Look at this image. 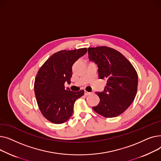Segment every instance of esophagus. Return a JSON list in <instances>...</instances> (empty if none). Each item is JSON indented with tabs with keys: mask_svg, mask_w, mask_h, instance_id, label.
Returning a JSON list of instances; mask_svg holds the SVG:
<instances>
[{
	"mask_svg": "<svg viewBox=\"0 0 161 161\" xmlns=\"http://www.w3.org/2000/svg\"><path fill=\"white\" fill-rule=\"evenodd\" d=\"M84 92H85V95H89L90 94H91V92H87V91H86V90H85V91H84Z\"/></svg>",
	"mask_w": 161,
	"mask_h": 161,
	"instance_id": "obj_1",
	"label": "esophagus"
}]
</instances>
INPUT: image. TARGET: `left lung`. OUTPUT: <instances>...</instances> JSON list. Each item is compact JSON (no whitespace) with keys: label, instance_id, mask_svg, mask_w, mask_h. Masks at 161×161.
<instances>
[{"label":"left lung","instance_id":"left-lung-1","mask_svg":"<svg viewBox=\"0 0 161 161\" xmlns=\"http://www.w3.org/2000/svg\"><path fill=\"white\" fill-rule=\"evenodd\" d=\"M88 57L97 65L99 78L107 80L104 91L96 92L100 100L92 109L104 117L121 115L136 97L138 81L136 70L121 53L108 47H89Z\"/></svg>","mask_w":161,"mask_h":161}]
</instances>
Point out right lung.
I'll use <instances>...</instances> for the list:
<instances>
[{
    "mask_svg": "<svg viewBox=\"0 0 161 161\" xmlns=\"http://www.w3.org/2000/svg\"><path fill=\"white\" fill-rule=\"evenodd\" d=\"M87 53V48L60 51L51 56L41 66L35 81V93L40 110L47 120L56 124L66 122L72 116L75 101L84 91L73 92L65 88L70 84L72 67Z\"/></svg>",
    "mask_w": 161,
    "mask_h": 161,
    "instance_id": "1",
    "label": "right lung"
}]
</instances>
